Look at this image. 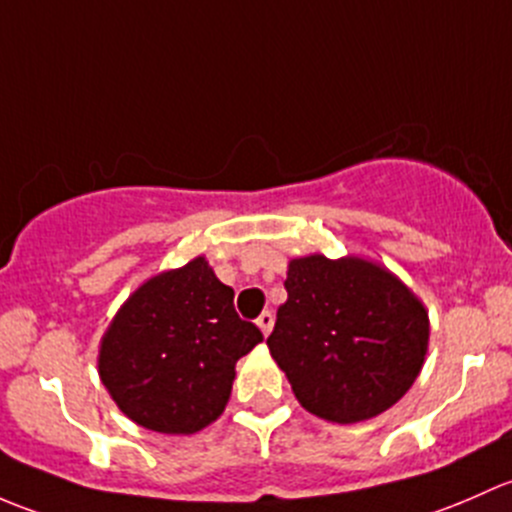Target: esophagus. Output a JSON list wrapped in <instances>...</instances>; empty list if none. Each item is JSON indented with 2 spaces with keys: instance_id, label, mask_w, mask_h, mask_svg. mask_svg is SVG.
Masks as SVG:
<instances>
[{
  "instance_id": "34e87169",
  "label": "esophagus",
  "mask_w": 512,
  "mask_h": 512,
  "mask_svg": "<svg viewBox=\"0 0 512 512\" xmlns=\"http://www.w3.org/2000/svg\"><path fill=\"white\" fill-rule=\"evenodd\" d=\"M273 320H276V318H273L271 310H263V313L258 315L256 325H258V328H261V333H263V335L271 333V330H273Z\"/></svg>"
}]
</instances>
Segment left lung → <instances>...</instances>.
<instances>
[{
  "mask_svg": "<svg viewBox=\"0 0 512 512\" xmlns=\"http://www.w3.org/2000/svg\"><path fill=\"white\" fill-rule=\"evenodd\" d=\"M266 345L308 412L372 419L407 394L424 365L429 318L402 281L362 258H295Z\"/></svg>",
  "mask_w": 512,
  "mask_h": 512,
  "instance_id": "left-lung-1",
  "label": "left lung"
}]
</instances>
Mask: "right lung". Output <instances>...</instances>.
Instances as JSON below:
<instances>
[{
  "instance_id": "add662e5",
  "label": "right lung",
  "mask_w": 512,
  "mask_h": 512,
  "mask_svg": "<svg viewBox=\"0 0 512 512\" xmlns=\"http://www.w3.org/2000/svg\"><path fill=\"white\" fill-rule=\"evenodd\" d=\"M263 333L202 256L160 273L128 298L103 337L100 379L150 431L194 434L224 412L234 365Z\"/></svg>"
}]
</instances>
